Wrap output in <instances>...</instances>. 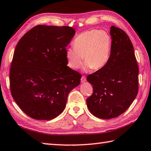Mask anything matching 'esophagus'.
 <instances>
[{
    "label": "esophagus",
    "mask_w": 151,
    "mask_h": 151,
    "mask_svg": "<svg viewBox=\"0 0 151 151\" xmlns=\"http://www.w3.org/2000/svg\"><path fill=\"white\" fill-rule=\"evenodd\" d=\"M86 78L85 77V76H82L81 78V82L84 83V82H86Z\"/></svg>",
    "instance_id": "esophagus-1"
}]
</instances>
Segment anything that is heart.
Returning <instances> with one entry per match:
<instances>
[{"label": "heart", "instance_id": "b5f03b06", "mask_svg": "<svg viewBox=\"0 0 151 151\" xmlns=\"http://www.w3.org/2000/svg\"><path fill=\"white\" fill-rule=\"evenodd\" d=\"M73 48L65 52L68 65L77 70L86 63L84 70L92 68L99 70L104 68L109 60L111 50V38L106 32L93 29L79 34L73 42Z\"/></svg>", "mask_w": 151, "mask_h": 151}]
</instances>
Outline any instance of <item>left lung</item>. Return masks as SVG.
<instances>
[{"mask_svg":"<svg viewBox=\"0 0 151 151\" xmlns=\"http://www.w3.org/2000/svg\"><path fill=\"white\" fill-rule=\"evenodd\" d=\"M110 35L111 50L107 63L87 77L93 89L87 105L92 115L104 119L125 112L139 91V67L131 41L125 32L114 26Z\"/></svg>","mask_w":151,"mask_h":151,"instance_id":"obj_1","label":"left lung"}]
</instances>
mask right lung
<instances>
[{"label": "right lung", "instance_id": "1", "mask_svg": "<svg viewBox=\"0 0 151 151\" xmlns=\"http://www.w3.org/2000/svg\"><path fill=\"white\" fill-rule=\"evenodd\" d=\"M76 32L69 26L38 25L16 46L10 88L19 107L37 120H51L65 109L68 96L80 85L81 74L67 65L65 47Z\"/></svg>", "mask_w": 151, "mask_h": 151}]
</instances>
